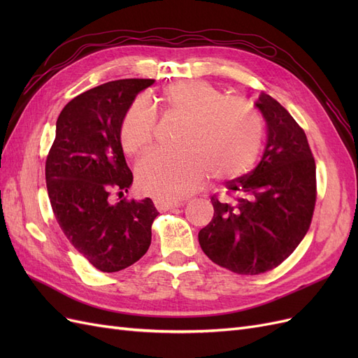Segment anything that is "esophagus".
Returning <instances> with one entry per match:
<instances>
[{"mask_svg":"<svg viewBox=\"0 0 358 358\" xmlns=\"http://www.w3.org/2000/svg\"><path fill=\"white\" fill-rule=\"evenodd\" d=\"M154 203H155L158 210H169V209L179 208V206L185 204L183 201H169V200H162V199H155Z\"/></svg>","mask_w":358,"mask_h":358,"instance_id":"esophagus-1","label":"esophagus"}]
</instances>
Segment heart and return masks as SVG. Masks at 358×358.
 <instances>
[{
  "mask_svg": "<svg viewBox=\"0 0 358 358\" xmlns=\"http://www.w3.org/2000/svg\"><path fill=\"white\" fill-rule=\"evenodd\" d=\"M166 115L185 119L176 152H152L137 166L142 191L162 200H180L200 189L209 173L218 180L239 178L251 170L264 137L263 119L255 107L225 94L206 80H179L162 90ZM157 116L137 99L125 110L119 140L128 155L154 146Z\"/></svg>",
  "mask_w": 358,
  "mask_h": 358,
  "instance_id": "obj_1",
  "label": "heart"
}]
</instances>
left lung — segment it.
Listing matches in <instances>:
<instances>
[{"mask_svg":"<svg viewBox=\"0 0 358 358\" xmlns=\"http://www.w3.org/2000/svg\"><path fill=\"white\" fill-rule=\"evenodd\" d=\"M255 106L267 124L259 164L213 194L212 221L200 230L203 252L239 275L268 272L306 236L317 201L315 159L303 128L285 107L262 92Z\"/></svg>","mask_w":358,"mask_h":358,"instance_id":"1","label":"left lung"}]
</instances>
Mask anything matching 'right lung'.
<instances>
[{
	"label": "right lung",
	"mask_w": 358,
	"mask_h": 358,
	"mask_svg": "<svg viewBox=\"0 0 358 358\" xmlns=\"http://www.w3.org/2000/svg\"><path fill=\"white\" fill-rule=\"evenodd\" d=\"M154 79H121L86 91L64 107L46 159L53 215L70 243L106 273L142 258L158 210L150 199L110 201L133 183L121 140L125 110Z\"/></svg>",
	"instance_id": "obj_1"
}]
</instances>
